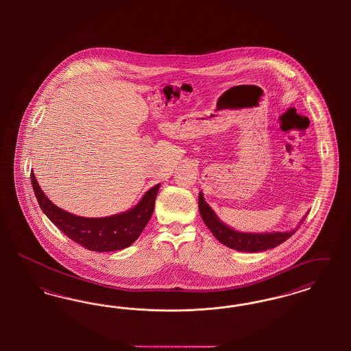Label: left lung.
<instances>
[{
	"instance_id": "obj_1",
	"label": "left lung",
	"mask_w": 351,
	"mask_h": 351,
	"mask_svg": "<svg viewBox=\"0 0 351 351\" xmlns=\"http://www.w3.org/2000/svg\"><path fill=\"white\" fill-rule=\"evenodd\" d=\"M199 210H200L201 218L208 226V229L212 232V234L217 238L221 243L225 246L234 249V250L245 251V252H259V251L269 250L284 241H287L291 235H293L295 232L299 229L301 223L306 216L301 219L300 225L291 232H275V233H242V232H235L226 226L219 218L216 216V213L212 210V208L205 202L204 196L200 192L199 195Z\"/></svg>"
}]
</instances>
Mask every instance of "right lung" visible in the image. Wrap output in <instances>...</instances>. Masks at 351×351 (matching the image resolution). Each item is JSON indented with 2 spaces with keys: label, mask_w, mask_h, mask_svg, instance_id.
Returning <instances> with one entry per match:
<instances>
[{
  "label": "right lung",
  "mask_w": 351,
  "mask_h": 351,
  "mask_svg": "<svg viewBox=\"0 0 351 351\" xmlns=\"http://www.w3.org/2000/svg\"><path fill=\"white\" fill-rule=\"evenodd\" d=\"M34 193L43 213L73 242L90 251H116L129 247L138 239L150 221L160 184L145 193L133 209L110 217L88 218L75 216L52 204L42 192L32 171Z\"/></svg>",
  "instance_id": "obj_1"
}]
</instances>
